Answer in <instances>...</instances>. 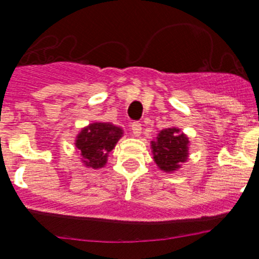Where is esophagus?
<instances>
[{
	"mask_svg": "<svg viewBox=\"0 0 259 259\" xmlns=\"http://www.w3.org/2000/svg\"><path fill=\"white\" fill-rule=\"evenodd\" d=\"M131 132H132V136H135V138L140 136V135H142V124H139V123H136V121L132 123Z\"/></svg>",
	"mask_w": 259,
	"mask_h": 259,
	"instance_id": "esophagus-1",
	"label": "esophagus"
}]
</instances>
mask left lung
Masks as SVG:
<instances>
[{"instance_id": "left-lung-1", "label": "left lung", "mask_w": 259, "mask_h": 259, "mask_svg": "<svg viewBox=\"0 0 259 259\" xmlns=\"http://www.w3.org/2000/svg\"><path fill=\"white\" fill-rule=\"evenodd\" d=\"M153 161L157 168L165 173L180 169L189 157V138L180 128L169 127L159 131L151 142Z\"/></svg>"}]
</instances>
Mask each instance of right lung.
Here are the masks:
<instances>
[{"label":"right lung","instance_id":"add662e5","mask_svg":"<svg viewBox=\"0 0 259 259\" xmlns=\"http://www.w3.org/2000/svg\"><path fill=\"white\" fill-rule=\"evenodd\" d=\"M123 136V130L112 123L94 121L83 127L75 138L76 152L86 168L100 169L107 164L108 155Z\"/></svg>","mask_w":259,"mask_h":259}]
</instances>
